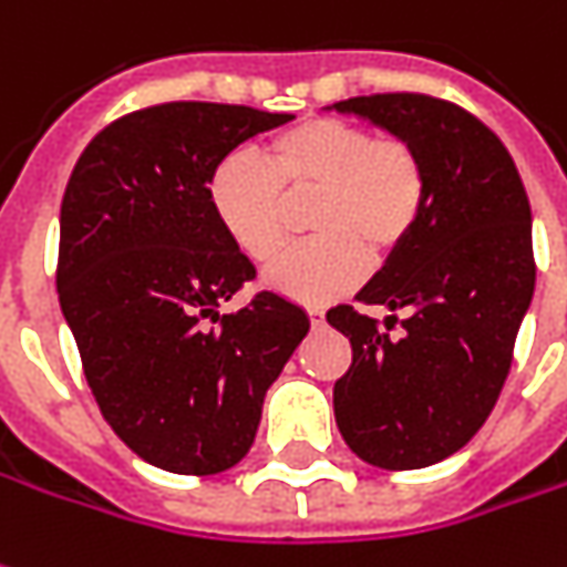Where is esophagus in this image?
<instances>
[{
	"label": "esophagus",
	"instance_id": "obj_1",
	"mask_svg": "<svg viewBox=\"0 0 567 567\" xmlns=\"http://www.w3.org/2000/svg\"><path fill=\"white\" fill-rule=\"evenodd\" d=\"M307 316H310V326H322L326 322V310L322 307H307Z\"/></svg>",
	"mask_w": 567,
	"mask_h": 567
}]
</instances>
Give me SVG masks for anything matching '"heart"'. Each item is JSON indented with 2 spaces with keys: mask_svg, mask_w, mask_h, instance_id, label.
<instances>
[{
  "mask_svg": "<svg viewBox=\"0 0 567 567\" xmlns=\"http://www.w3.org/2000/svg\"><path fill=\"white\" fill-rule=\"evenodd\" d=\"M310 195L316 238L285 251L267 285L300 303H329L363 282L372 257L388 260L410 241L429 204V171L410 138L310 117L269 138L267 164L233 152L207 179L219 229L254 264L282 248L288 198Z\"/></svg>",
  "mask_w": 567,
  "mask_h": 567,
  "instance_id": "b5f03b06",
  "label": "heart"
}]
</instances>
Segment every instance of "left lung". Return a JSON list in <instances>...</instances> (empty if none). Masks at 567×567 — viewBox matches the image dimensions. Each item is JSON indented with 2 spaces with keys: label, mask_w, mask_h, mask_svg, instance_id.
I'll return each mask as SVG.
<instances>
[{
  "label": "left lung",
  "mask_w": 567,
  "mask_h": 567,
  "mask_svg": "<svg viewBox=\"0 0 567 567\" xmlns=\"http://www.w3.org/2000/svg\"><path fill=\"white\" fill-rule=\"evenodd\" d=\"M334 111L410 138L429 171L415 233L357 295L391 310L384 329L350 303L326 313L353 348L334 422L369 465L425 468L475 437L506 384L537 279L530 204L506 145L465 107L379 92ZM394 324L404 332L391 336Z\"/></svg>",
  "instance_id": "obj_1"
}]
</instances>
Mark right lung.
<instances>
[{
	"mask_svg": "<svg viewBox=\"0 0 567 567\" xmlns=\"http://www.w3.org/2000/svg\"><path fill=\"white\" fill-rule=\"evenodd\" d=\"M288 121L214 102L142 107L92 138L64 188L61 313L105 422L164 472L241 462L269 384L310 329L276 291L219 313L257 272L207 202L219 161Z\"/></svg>",
	"mask_w": 567,
	"mask_h": 567,
	"instance_id": "right-lung-1",
	"label": "right lung"
}]
</instances>
